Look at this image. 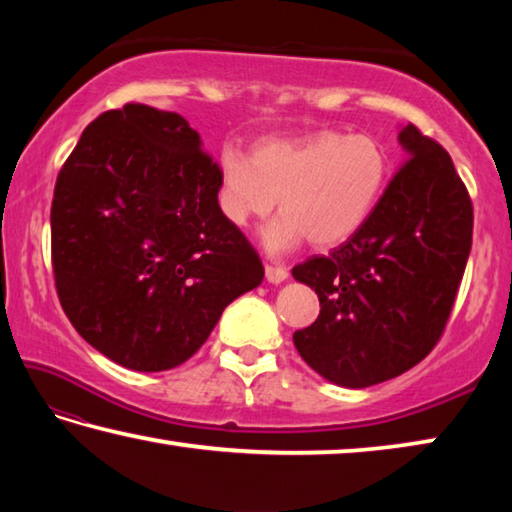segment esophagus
Here are the masks:
<instances>
[{"label": "esophagus", "instance_id": "obj_1", "mask_svg": "<svg viewBox=\"0 0 512 512\" xmlns=\"http://www.w3.org/2000/svg\"><path fill=\"white\" fill-rule=\"evenodd\" d=\"M289 277V271L284 266H277V264H266V280L273 282V284H280Z\"/></svg>", "mask_w": 512, "mask_h": 512}]
</instances>
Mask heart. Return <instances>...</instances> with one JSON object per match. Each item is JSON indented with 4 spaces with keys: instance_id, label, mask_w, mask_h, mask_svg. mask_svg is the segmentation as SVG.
Wrapping results in <instances>:
<instances>
[{
    "instance_id": "obj_1",
    "label": "heart",
    "mask_w": 512,
    "mask_h": 512,
    "mask_svg": "<svg viewBox=\"0 0 512 512\" xmlns=\"http://www.w3.org/2000/svg\"><path fill=\"white\" fill-rule=\"evenodd\" d=\"M391 173L375 135L316 131L262 140L250 155L221 153L219 210L235 228L266 219L280 198V216L264 230L271 253H287L307 237L311 246L348 241L377 205Z\"/></svg>"
}]
</instances>
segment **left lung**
I'll return each mask as SVG.
<instances>
[{
    "label": "left lung",
    "instance_id": "8db88e82",
    "mask_svg": "<svg viewBox=\"0 0 512 512\" xmlns=\"http://www.w3.org/2000/svg\"><path fill=\"white\" fill-rule=\"evenodd\" d=\"M366 223L329 255L293 266L318 293L316 323L293 343L318 375L348 388L393 379L443 336L472 248L474 210L449 153L418 126Z\"/></svg>",
    "mask_w": 512,
    "mask_h": 512
}]
</instances>
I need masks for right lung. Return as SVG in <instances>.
Here are the masks:
<instances>
[{"instance_id":"obj_1","label":"right lung","mask_w":512,"mask_h":512,"mask_svg":"<svg viewBox=\"0 0 512 512\" xmlns=\"http://www.w3.org/2000/svg\"><path fill=\"white\" fill-rule=\"evenodd\" d=\"M219 162L178 112L144 103L85 128L51 201L60 307L119 366L160 372L207 341L223 309L264 277L219 210Z\"/></svg>"}]
</instances>
